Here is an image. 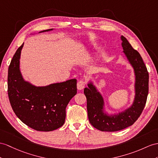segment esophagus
<instances>
[{
  "label": "esophagus",
  "instance_id": "obj_1",
  "mask_svg": "<svg viewBox=\"0 0 158 158\" xmlns=\"http://www.w3.org/2000/svg\"><path fill=\"white\" fill-rule=\"evenodd\" d=\"M86 86V82L83 80H80L77 83V88L78 90H82Z\"/></svg>",
  "mask_w": 158,
  "mask_h": 158
}]
</instances>
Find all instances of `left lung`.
<instances>
[{"label": "left lung", "instance_id": "left-lung-1", "mask_svg": "<svg viewBox=\"0 0 158 158\" xmlns=\"http://www.w3.org/2000/svg\"><path fill=\"white\" fill-rule=\"evenodd\" d=\"M123 52L134 68L135 75V97L132 106L116 115L103 112L104 101L92 83L84 90L87 99L88 117L91 125L101 131H117L132 125L139 117L145 106L149 91V73L139 53L134 49L127 40L121 36Z\"/></svg>", "mask_w": 158, "mask_h": 158}]
</instances>
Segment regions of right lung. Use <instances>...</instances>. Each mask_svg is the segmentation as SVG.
<instances>
[{"instance_id": "add662e5", "label": "right lung", "mask_w": 158, "mask_h": 158, "mask_svg": "<svg viewBox=\"0 0 158 158\" xmlns=\"http://www.w3.org/2000/svg\"><path fill=\"white\" fill-rule=\"evenodd\" d=\"M52 30L49 29L41 31ZM23 44L15 52L8 70V96L17 117L39 131H51L61 127L66 118V108L77 93V80L37 87L25 82L19 70Z\"/></svg>"}]
</instances>
